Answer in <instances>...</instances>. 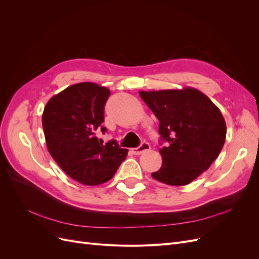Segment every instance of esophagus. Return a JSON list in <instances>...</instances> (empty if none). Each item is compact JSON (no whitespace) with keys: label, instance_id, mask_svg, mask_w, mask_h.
<instances>
[{"label":"esophagus","instance_id":"esophagus-1","mask_svg":"<svg viewBox=\"0 0 259 259\" xmlns=\"http://www.w3.org/2000/svg\"><path fill=\"white\" fill-rule=\"evenodd\" d=\"M149 149H150V145H149L148 143H143V144L140 145L139 147H137V148H133V149H132V152H133V154L139 155V154L144 153L145 151H148Z\"/></svg>","mask_w":259,"mask_h":259}]
</instances>
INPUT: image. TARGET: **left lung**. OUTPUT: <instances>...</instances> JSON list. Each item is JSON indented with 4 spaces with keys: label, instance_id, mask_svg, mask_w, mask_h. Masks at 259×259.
<instances>
[{
    "label": "left lung",
    "instance_id": "8db88e82",
    "mask_svg": "<svg viewBox=\"0 0 259 259\" xmlns=\"http://www.w3.org/2000/svg\"><path fill=\"white\" fill-rule=\"evenodd\" d=\"M160 121L159 134L169 145L160 149L162 166L152 178L185 186L207 170L221 153L227 127L218 107L197 89L140 91Z\"/></svg>",
    "mask_w": 259,
    "mask_h": 259
}]
</instances>
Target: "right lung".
<instances>
[{"mask_svg":"<svg viewBox=\"0 0 259 259\" xmlns=\"http://www.w3.org/2000/svg\"><path fill=\"white\" fill-rule=\"evenodd\" d=\"M110 95L92 82L73 84L54 95L44 107L42 125L48 150L60 168L77 183L96 186L111 179L128 150L111 140L104 145V107Z\"/></svg>","mask_w":259,"mask_h":259,"instance_id":"1","label":"right lung"}]
</instances>
